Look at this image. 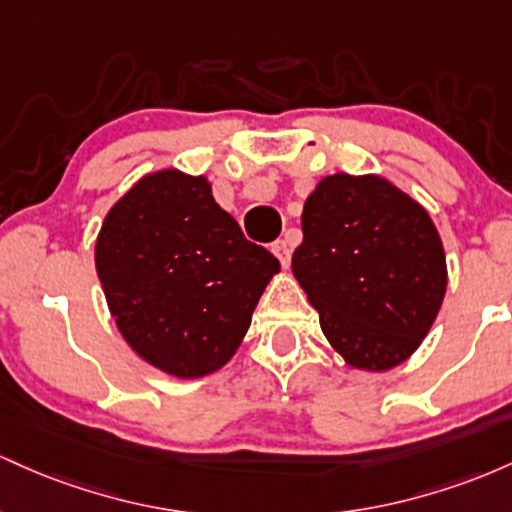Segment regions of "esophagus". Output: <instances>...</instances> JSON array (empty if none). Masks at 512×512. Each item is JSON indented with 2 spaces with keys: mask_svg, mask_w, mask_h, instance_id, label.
I'll use <instances>...</instances> for the list:
<instances>
[{
  "mask_svg": "<svg viewBox=\"0 0 512 512\" xmlns=\"http://www.w3.org/2000/svg\"><path fill=\"white\" fill-rule=\"evenodd\" d=\"M271 251L275 254V258L280 261V266H283V268L290 266V244H287L285 239L275 241V244L271 246Z\"/></svg>",
  "mask_w": 512,
  "mask_h": 512,
  "instance_id": "esophagus-1",
  "label": "esophagus"
}]
</instances>
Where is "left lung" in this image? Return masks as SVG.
Returning a JSON list of instances; mask_svg holds the SVG:
<instances>
[{
	"label": "left lung",
	"mask_w": 512,
	"mask_h": 512,
	"mask_svg": "<svg viewBox=\"0 0 512 512\" xmlns=\"http://www.w3.org/2000/svg\"><path fill=\"white\" fill-rule=\"evenodd\" d=\"M292 275L348 367L387 372L438 317L447 261L428 210L380 174L324 176L302 210Z\"/></svg>",
	"instance_id": "1"
}]
</instances>
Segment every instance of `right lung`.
Instances as JSON below:
<instances>
[{"label":"right lung","mask_w":512,"mask_h":512,"mask_svg":"<svg viewBox=\"0 0 512 512\" xmlns=\"http://www.w3.org/2000/svg\"><path fill=\"white\" fill-rule=\"evenodd\" d=\"M96 273L125 343L164 375L198 380L234 358L280 263L244 239L208 176L166 166L113 203Z\"/></svg>","instance_id":"add662e5"}]
</instances>
